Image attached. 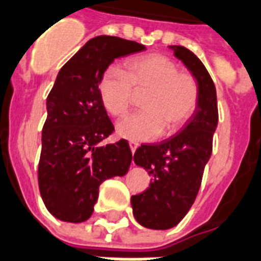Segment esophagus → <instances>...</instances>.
Wrapping results in <instances>:
<instances>
[{"instance_id": "esophagus-1", "label": "esophagus", "mask_w": 261, "mask_h": 261, "mask_svg": "<svg viewBox=\"0 0 261 261\" xmlns=\"http://www.w3.org/2000/svg\"><path fill=\"white\" fill-rule=\"evenodd\" d=\"M138 145H140V144H138V142H136V141H130V149L133 153L136 152L137 148H138Z\"/></svg>"}]
</instances>
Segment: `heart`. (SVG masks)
I'll list each match as a JSON object with an SVG mask.
<instances>
[{"label":"heart","instance_id":"obj_1","mask_svg":"<svg viewBox=\"0 0 261 261\" xmlns=\"http://www.w3.org/2000/svg\"><path fill=\"white\" fill-rule=\"evenodd\" d=\"M98 94L106 112L123 117L136 103L142 111L117 124V134L131 141H152L174 136L194 116L199 103V84L191 73L162 54L138 57L125 63V71L106 67L98 80Z\"/></svg>","mask_w":261,"mask_h":261}]
</instances>
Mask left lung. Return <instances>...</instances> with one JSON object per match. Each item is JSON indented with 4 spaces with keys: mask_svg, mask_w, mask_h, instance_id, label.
<instances>
[{
    "mask_svg": "<svg viewBox=\"0 0 261 261\" xmlns=\"http://www.w3.org/2000/svg\"><path fill=\"white\" fill-rule=\"evenodd\" d=\"M199 84V103L191 120L175 136L159 144H144L134 162L150 175L149 187L131 196L134 217L150 229H169L184 219L199 192L203 170L213 149L217 95L209 71L194 52L170 45Z\"/></svg>",
    "mask_w": 261,
    "mask_h": 261,
    "instance_id": "obj_1",
    "label": "left lung"
}]
</instances>
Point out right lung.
Masks as SVG:
<instances>
[{"label": "right lung", "instance_id": "add662e5", "mask_svg": "<svg viewBox=\"0 0 261 261\" xmlns=\"http://www.w3.org/2000/svg\"><path fill=\"white\" fill-rule=\"evenodd\" d=\"M145 51V45L112 36L86 42L62 66L47 98L38 187L48 212L67 223L91 217L99 185L128 171V142L99 145L112 124L98 94V80L116 58Z\"/></svg>", "mask_w": 261, "mask_h": 261}]
</instances>
